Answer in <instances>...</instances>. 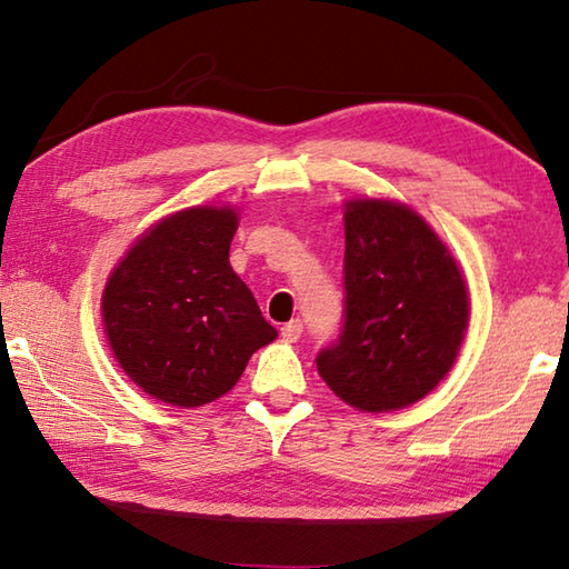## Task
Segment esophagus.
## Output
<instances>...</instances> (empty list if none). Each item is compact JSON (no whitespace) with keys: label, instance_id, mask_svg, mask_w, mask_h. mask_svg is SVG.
Masks as SVG:
<instances>
[{"label":"esophagus","instance_id":"1","mask_svg":"<svg viewBox=\"0 0 569 569\" xmlns=\"http://www.w3.org/2000/svg\"><path fill=\"white\" fill-rule=\"evenodd\" d=\"M300 332H303V322H300L298 318L291 320V322H286V326L281 328V336H283V340H288V342H296V340L300 338Z\"/></svg>","mask_w":569,"mask_h":569}]
</instances>
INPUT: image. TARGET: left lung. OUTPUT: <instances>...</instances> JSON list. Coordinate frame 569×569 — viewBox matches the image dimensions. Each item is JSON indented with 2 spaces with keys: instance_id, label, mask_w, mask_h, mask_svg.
<instances>
[{
  "instance_id": "left-lung-1",
  "label": "left lung",
  "mask_w": 569,
  "mask_h": 569,
  "mask_svg": "<svg viewBox=\"0 0 569 569\" xmlns=\"http://www.w3.org/2000/svg\"><path fill=\"white\" fill-rule=\"evenodd\" d=\"M469 313L459 263L415 209L345 204V322L316 358L342 402L372 415L419 402L451 370Z\"/></svg>"
}]
</instances>
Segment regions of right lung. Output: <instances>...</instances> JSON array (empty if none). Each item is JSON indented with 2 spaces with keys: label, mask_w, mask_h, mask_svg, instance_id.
I'll list each match as a JSON object with an SVG mask.
<instances>
[{
  "label": "right lung",
  "mask_w": 569,
  "mask_h": 569,
  "mask_svg": "<svg viewBox=\"0 0 569 569\" xmlns=\"http://www.w3.org/2000/svg\"><path fill=\"white\" fill-rule=\"evenodd\" d=\"M237 227L231 207L174 211L144 231L108 278L100 308L110 350L122 372L164 405L214 402L278 336L229 263Z\"/></svg>",
  "instance_id": "obj_1"
}]
</instances>
